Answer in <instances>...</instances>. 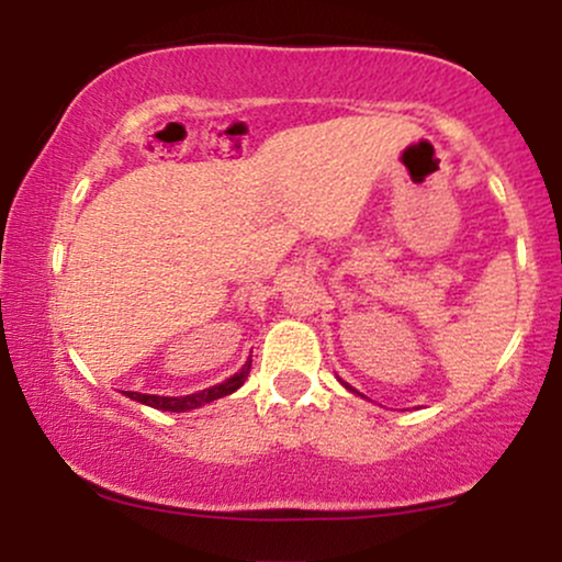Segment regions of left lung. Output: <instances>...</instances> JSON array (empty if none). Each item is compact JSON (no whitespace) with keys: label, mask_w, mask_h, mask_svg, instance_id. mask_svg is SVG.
<instances>
[{"label":"left lung","mask_w":562,"mask_h":562,"mask_svg":"<svg viewBox=\"0 0 562 562\" xmlns=\"http://www.w3.org/2000/svg\"><path fill=\"white\" fill-rule=\"evenodd\" d=\"M344 385H346V389H348V391H353V389H351V385H348V383H344Z\"/></svg>","instance_id":"1"}]
</instances>
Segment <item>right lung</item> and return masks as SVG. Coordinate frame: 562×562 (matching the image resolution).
Instances as JSON below:
<instances>
[{
  "label": "right lung",
  "mask_w": 562,
  "mask_h": 562,
  "mask_svg": "<svg viewBox=\"0 0 562 562\" xmlns=\"http://www.w3.org/2000/svg\"><path fill=\"white\" fill-rule=\"evenodd\" d=\"M248 372H250V359L243 364L240 372H235V375L224 380V383L214 385V389L190 393V396H156V393H137V391H124V393H126L128 398H134V402L153 406V409H160V412H187V409H198V406L211 404V402H216V398L235 393L245 383Z\"/></svg>",
  "instance_id": "obj_1"
}]
</instances>
